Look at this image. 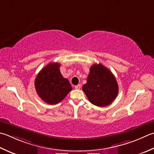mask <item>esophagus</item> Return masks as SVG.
<instances>
[{"label": "esophagus", "mask_w": 154, "mask_h": 154, "mask_svg": "<svg viewBox=\"0 0 154 154\" xmlns=\"http://www.w3.org/2000/svg\"><path fill=\"white\" fill-rule=\"evenodd\" d=\"M75 89H80L81 87V84H78L77 85H75Z\"/></svg>", "instance_id": "34e87169"}]
</instances>
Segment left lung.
Returning a JSON list of instances; mask_svg holds the SVG:
<instances>
[{
  "label": "left lung",
  "instance_id": "8db88e82",
  "mask_svg": "<svg viewBox=\"0 0 154 154\" xmlns=\"http://www.w3.org/2000/svg\"><path fill=\"white\" fill-rule=\"evenodd\" d=\"M82 89L89 101L99 107L112 103L118 94V85L113 73L101 63L93 65Z\"/></svg>",
  "mask_w": 154,
  "mask_h": 154
}]
</instances>
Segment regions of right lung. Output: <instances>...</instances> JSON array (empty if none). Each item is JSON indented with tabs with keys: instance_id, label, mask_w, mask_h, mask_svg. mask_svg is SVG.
<instances>
[{
	"instance_id": "add662e5",
	"label": "right lung",
	"mask_w": 154,
	"mask_h": 154,
	"mask_svg": "<svg viewBox=\"0 0 154 154\" xmlns=\"http://www.w3.org/2000/svg\"><path fill=\"white\" fill-rule=\"evenodd\" d=\"M59 63H51L39 72L35 81L36 91L45 103L61 102L72 90L69 81L62 76Z\"/></svg>"
}]
</instances>
